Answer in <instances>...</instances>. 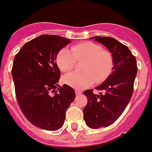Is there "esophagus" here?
<instances>
[{
	"mask_svg": "<svg viewBox=\"0 0 152 152\" xmlns=\"http://www.w3.org/2000/svg\"><path fill=\"white\" fill-rule=\"evenodd\" d=\"M76 95H80V94H82V91H81V90H79V89H76Z\"/></svg>",
	"mask_w": 152,
	"mask_h": 152,
	"instance_id": "obj_1",
	"label": "esophagus"
}]
</instances>
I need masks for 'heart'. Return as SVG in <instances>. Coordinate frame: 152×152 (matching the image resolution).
Instances as JSON below:
<instances>
[{
	"instance_id": "obj_1",
	"label": "heart",
	"mask_w": 152,
	"mask_h": 152,
	"mask_svg": "<svg viewBox=\"0 0 152 152\" xmlns=\"http://www.w3.org/2000/svg\"><path fill=\"white\" fill-rule=\"evenodd\" d=\"M58 67L64 72L72 71L77 61H85L83 72H71L64 76L66 84L75 88H84L107 80L114 68L112 54L103 46L92 41H84L72 46V51L63 48L56 55Z\"/></svg>"
}]
</instances>
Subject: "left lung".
I'll return each mask as SVG.
<instances>
[{
	"label": "left lung",
	"mask_w": 152,
	"mask_h": 152,
	"mask_svg": "<svg viewBox=\"0 0 152 152\" xmlns=\"http://www.w3.org/2000/svg\"><path fill=\"white\" fill-rule=\"evenodd\" d=\"M112 53L114 59L112 73L103 84L84 91L88 103L84 108V119L91 128L108 127L120 117L132 96L134 82L137 74L135 56L127 46L110 37H94Z\"/></svg>",
	"instance_id": "obj_1"
}]
</instances>
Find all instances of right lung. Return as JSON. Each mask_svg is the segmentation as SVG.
I'll use <instances>...</instances> for the list:
<instances>
[{"mask_svg": "<svg viewBox=\"0 0 152 152\" xmlns=\"http://www.w3.org/2000/svg\"><path fill=\"white\" fill-rule=\"evenodd\" d=\"M69 39L41 35L25 43L13 60L12 76L17 103L32 124L48 131L60 129L76 97L67 84L59 85L61 71L56 58Z\"/></svg>", "mask_w": 152, "mask_h": 152, "instance_id": "add662e5", "label": "right lung"}]
</instances>
